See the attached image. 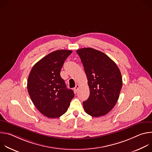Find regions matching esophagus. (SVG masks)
Masks as SVG:
<instances>
[{"mask_svg": "<svg viewBox=\"0 0 152 152\" xmlns=\"http://www.w3.org/2000/svg\"><path fill=\"white\" fill-rule=\"evenodd\" d=\"M79 85L78 84H76V86H75V87L74 88V91H75V93H77V91H78V90H79Z\"/></svg>", "mask_w": 152, "mask_h": 152, "instance_id": "34e87169", "label": "esophagus"}]
</instances>
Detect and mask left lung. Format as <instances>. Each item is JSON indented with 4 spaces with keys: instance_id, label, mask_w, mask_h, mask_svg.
Segmentation results:
<instances>
[{
    "instance_id": "8db88e82",
    "label": "left lung",
    "mask_w": 152,
    "mask_h": 152,
    "mask_svg": "<svg viewBox=\"0 0 152 152\" xmlns=\"http://www.w3.org/2000/svg\"><path fill=\"white\" fill-rule=\"evenodd\" d=\"M90 88V96L83 102L86 114L99 117L106 115L115 105L122 87L121 72L117 64L104 53L93 48L76 50Z\"/></svg>"
}]
</instances>
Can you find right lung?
Masks as SVG:
<instances>
[{
    "label": "right lung",
    "mask_w": 152,
    "mask_h": 152,
    "mask_svg": "<svg viewBox=\"0 0 152 152\" xmlns=\"http://www.w3.org/2000/svg\"><path fill=\"white\" fill-rule=\"evenodd\" d=\"M72 53L69 50L54 51L37 62L29 73V96L37 109L48 118H58L66 113L75 96L60 76L64 61Z\"/></svg>",
    "instance_id": "add662e5"
}]
</instances>
